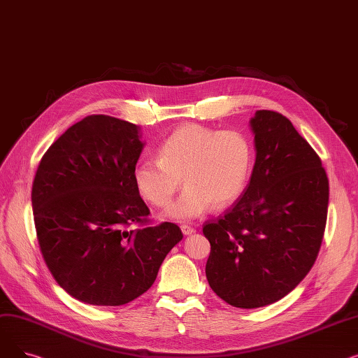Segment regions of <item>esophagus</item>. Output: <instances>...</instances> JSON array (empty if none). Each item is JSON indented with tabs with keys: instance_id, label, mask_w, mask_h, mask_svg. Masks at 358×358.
Listing matches in <instances>:
<instances>
[{
	"instance_id": "obj_1",
	"label": "esophagus",
	"mask_w": 358,
	"mask_h": 358,
	"mask_svg": "<svg viewBox=\"0 0 358 358\" xmlns=\"http://www.w3.org/2000/svg\"><path fill=\"white\" fill-rule=\"evenodd\" d=\"M181 232L184 235H192L196 232V229L193 227H190V224H181Z\"/></svg>"
}]
</instances>
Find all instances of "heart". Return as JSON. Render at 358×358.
Wrapping results in <instances>:
<instances>
[{
    "label": "heart",
    "mask_w": 358,
    "mask_h": 358,
    "mask_svg": "<svg viewBox=\"0 0 358 358\" xmlns=\"http://www.w3.org/2000/svg\"><path fill=\"white\" fill-rule=\"evenodd\" d=\"M252 162V143L242 131L184 124L159 145L158 158L135 165L134 182L146 201L164 208L182 178L187 187L164 216L185 222L200 217L212 204L220 208L234 201L248 181Z\"/></svg>",
    "instance_id": "heart-1"
}]
</instances>
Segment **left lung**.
I'll list each match as a JSON object with an SVG mask.
<instances>
[{"mask_svg": "<svg viewBox=\"0 0 358 358\" xmlns=\"http://www.w3.org/2000/svg\"><path fill=\"white\" fill-rule=\"evenodd\" d=\"M251 127L257 157L247 189L203 227L210 242L209 285L241 309L271 305L306 277L321 248L329 200L321 158L287 117L258 110Z\"/></svg>", "mask_w": 358, "mask_h": 358, "instance_id": "8db88e82", "label": "left lung"}]
</instances>
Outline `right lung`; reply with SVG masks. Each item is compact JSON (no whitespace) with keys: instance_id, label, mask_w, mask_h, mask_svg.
Listing matches in <instances>:
<instances>
[{"instance_id":"add662e5","label":"right lung","mask_w":358,"mask_h":358,"mask_svg":"<svg viewBox=\"0 0 358 358\" xmlns=\"http://www.w3.org/2000/svg\"><path fill=\"white\" fill-rule=\"evenodd\" d=\"M142 149L136 124L92 115L56 139L37 166L31 206L41 252L58 285L84 303L135 300L182 239L176 223L149 224L134 182Z\"/></svg>"}]
</instances>
